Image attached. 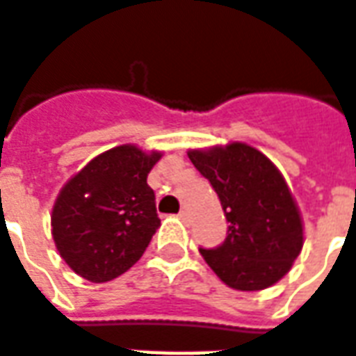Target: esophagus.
I'll return each mask as SVG.
<instances>
[{"instance_id":"esophagus-1","label":"esophagus","mask_w":356,"mask_h":356,"mask_svg":"<svg viewBox=\"0 0 356 356\" xmlns=\"http://www.w3.org/2000/svg\"><path fill=\"white\" fill-rule=\"evenodd\" d=\"M179 219L186 221V219H188V211H186V209H181V211H179Z\"/></svg>"}]
</instances>
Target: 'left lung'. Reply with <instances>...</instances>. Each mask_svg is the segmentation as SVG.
<instances>
[{"instance_id":"left-lung-1","label":"left lung","mask_w":356,"mask_h":356,"mask_svg":"<svg viewBox=\"0 0 356 356\" xmlns=\"http://www.w3.org/2000/svg\"><path fill=\"white\" fill-rule=\"evenodd\" d=\"M188 158L211 183L229 223L223 244L200 248L202 257L234 290L278 282L303 248V221L282 173L246 143L188 150Z\"/></svg>"}]
</instances>
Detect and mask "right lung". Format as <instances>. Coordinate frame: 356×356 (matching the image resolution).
<instances>
[{"instance_id": "obj_1", "label": "right lung", "mask_w": 356, "mask_h": 356, "mask_svg": "<svg viewBox=\"0 0 356 356\" xmlns=\"http://www.w3.org/2000/svg\"><path fill=\"white\" fill-rule=\"evenodd\" d=\"M162 152L135 145L110 148L76 173L51 213L53 240L66 265L91 282L124 275L160 227L147 177Z\"/></svg>"}]
</instances>
